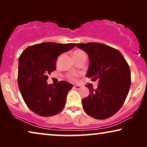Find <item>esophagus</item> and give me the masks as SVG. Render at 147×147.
Returning a JSON list of instances; mask_svg holds the SVG:
<instances>
[{
	"label": "esophagus",
	"instance_id": "1",
	"mask_svg": "<svg viewBox=\"0 0 147 147\" xmlns=\"http://www.w3.org/2000/svg\"><path fill=\"white\" fill-rule=\"evenodd\" d=\"M74 88H75L76 90H80L82 88V86L80 85H75L74 86Z\"/></svg>",
	"mask_w": 147,
	"mask_h": 147
}]
</instances>
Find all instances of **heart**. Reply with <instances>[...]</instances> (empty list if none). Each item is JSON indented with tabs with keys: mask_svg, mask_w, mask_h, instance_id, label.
Returning <instances> with one entry per match:
<instances>
[{
	"mask_svg": "<svg viewBox=\"0 0 147 147\" xmlns=\"http://www.w3.org/2000/svg\"><path fill=\"white\" fill-rule=\"evenodd\" d=\"M82 51H81V50H76V51L74 52V53H78V52H82ZM78 77V74H69V75L67 76L68 80H69L70 81H73V82L76 81Z\"/></svg>",
	"mask_w": 147,
	"mask_h": 147,
	"instance_id": "1",
	"label": "heart"
}]
</instances>
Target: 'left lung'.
<instances>
[{"mask_svg": "<svg viewBox=\"0 0 147 147\" xmlns=\"http://www.w3.org/2000/svg\"><path fill=\"white\" fill-rule=\"evenodd\" d=\"M88 53L90 60L86 77L98 80L96 90L90 88V95L82 102L86 113L92 118L104 120L120 109L127 97L131 84L129 65L118 50L99 43L76 44Z\"/></svg>", "mask_w": 147, "mask_h": 147, "instance_id": "left-lung-1", "label": "left lung"}]
</instances>
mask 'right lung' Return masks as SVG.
<instances>
[{
  "label": "right lung",
  "instance_id": "right-lung-1",
  "mask_svg": "<svg viewBox=\"0 0 147 147\" xmlns=\"http://www.w3.org/2000/svg\"><path fill=\"white\" fill-rule=\"evenodd\" d=\"M75 45L45 42L29 46L20 55L18 85L25 104L34 113L48 117L63 110L73 85L65 81L48 85L47 75L56 69L58 56Z\"/></svg>",
  "mask_w": 147,
  "mask_h": 147
}]
</instances>
